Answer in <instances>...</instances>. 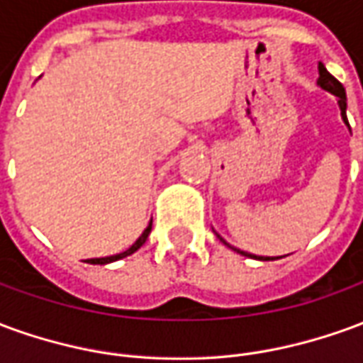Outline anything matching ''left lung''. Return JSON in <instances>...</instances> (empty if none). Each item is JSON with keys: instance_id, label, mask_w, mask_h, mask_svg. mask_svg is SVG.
I'll list each match as a JSON object with an SVG mask.
<instances>
[{"instance_id": "obj_1", "label": "left lung", "mask_w": 363, "mask_h": 363, "mask_svg": "<svg viewBox=\"0 0 363 363\" xmlns=\"http://www.w3.org/2000/svg\"><path fill=\"white\" fill-rule=\"evenodd\" d=\"M317 83H319L320 87H323L325 91H328V93H333V95L338 96V104H340V114H342L344 122L348 124V120H346V91H344L342 83L338 82L335 75L328 74L327 67L323 66L320 62H319V82H317ZM348 126H350V124H348ZM218 237H220V235H218ZM220 239H221V237H220ZM221 241H223V239H221ZM223 243H225V241H223ZM225 245H228V243H225ZM228 247H229V245H228ZM231 249H233V247H231ZM235 251H237V249H235ZM237 252H241V255H245V257H251V259L274 260V259H270V257H267V259H264V257H255V255H249V252H243V251H237ZM278 259H280V257H278Z\"/></svg>"}]
</instances>
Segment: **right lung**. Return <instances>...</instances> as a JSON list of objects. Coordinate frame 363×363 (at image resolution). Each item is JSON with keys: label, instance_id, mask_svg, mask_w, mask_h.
Here are the masks:
<instances>
[{"label": "right lung", "instance_id": "1", "mask_svg": "<svg viewBox=\"0 0 363 363\" xmlns=\"http://www.w3.org/2000/svg\"><path fill=\"white\" fill-rule=\"evenodd\" d=\"M150 231H151V223L147 225V228H145V231H143L142 235H140V239H138V241H135V243L132 245V247H130L128 251L120 252V255H114V257H104V259H87V262H89V264H108V262H114V260L124 259V257H128V255L135 252L138 249H140V247H142L143 243H145V239L150 237Z\"/></svg>", "mask_w": 363, "mask_h": 363}]
</instances>
